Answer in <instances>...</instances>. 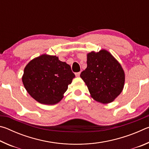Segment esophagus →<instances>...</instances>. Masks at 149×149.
<instances>
[{
	"mask_svg": "<svg viewBox=\"0 0 149 149\" xmlns=\"http://www.w3.org/2000/svg\"><path fill=\"white\" fill-rule=\"evenodd\" d=\"M80 74H81V73L80 72H77V73H75V76H76V77H79V75H80Z\"/></svg>",
	"mask_w": 149,
	"mask_h": 149,
	"instance_id": "esophagus-1",
	"label": "esophagus"
}]
</instances>
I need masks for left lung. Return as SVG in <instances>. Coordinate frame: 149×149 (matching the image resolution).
Returning a JSON list of instances; mask_svg holds the SVG:
<instances>
[{
  "mask_svg": "<svg viewBox=\"0 0 149 149\" xmlns=\"http://www.w3.org/2000/svg\"><path fill=\"white\" fill-rule=\"evenodd\" d=\"M87 68L81 73L91 97L96 101L108 104L122 92L125 73L120 62L105 49L87 54Z\"/></svg>",
  "mask_w": 149,
  "mask_h": 149,
  "instance_id": "obj_1",
  "label": "left lung"
}]
</instances>
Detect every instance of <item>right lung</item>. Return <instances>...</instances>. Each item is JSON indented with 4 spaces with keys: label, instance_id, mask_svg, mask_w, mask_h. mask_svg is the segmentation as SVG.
<instances>
[{
    "label": "right lung",
    "instance_id": "add662e5",
    "mask_svg": "<svg viewBox=\"0 0 149 149\" xmlns=\"http://www.w3.org/2000/svg\"><path fill=\"white\" fill-rule=\"evenodd\" d=\"M74 77L69 64L56 56L44 54L26 65L22 79L31 97L41 104L52 105L63 99Z\"/></svg>",
    "mask_w": 149,
    "mask_h": 149
}]
</instances>
